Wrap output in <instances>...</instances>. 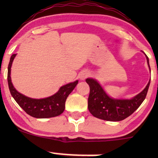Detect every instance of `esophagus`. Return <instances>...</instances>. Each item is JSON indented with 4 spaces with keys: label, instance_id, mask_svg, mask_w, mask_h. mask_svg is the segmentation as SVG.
Masks as SVG:
<instances>
[{
    "label": "esophagus",
    "instance_id": "34e87169",
    "mask_svg": "<svg viewBox=\"0 0 158 158\" xmlns=\"http://www.w3.org/2000/svg\"><path fill=\"white\" fill-rule=\"evenodd\" d=\"M89 76V73L88 72H82V73H81L80 75H79V79H80L81 80H84V79H86Z\"/></svg>",
    "mask_w": 158,
    "mask_h": 158
}]
</instances>
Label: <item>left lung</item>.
Listing matches in <instances>:
<instances>
[{"label": "left lung", "mask_w": 158, "mask_h": 158, "mask_svg": "<svg viewBox=\"0 0 158 158\" xmlns=\"http://www.w3.org/2000/svg\"><path fill=\"white\" fill-rule=\"evenodd\" d=\"M145 56L148 67L151 71L149 59L146 54ZM85 82L89 84L90 88L88 98V109L91 114L94 117L102 120L119 122L130 116L141 106L145 99L151 81L149 80L144 90L130 99L111 98L95 79L88 78L85 79Z\"/></svg>", "instance_id": "1"}]
</instances>
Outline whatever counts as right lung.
Returning <instances> with one entry per match:
<instances>
[{
	"label": "right lung",
	"mask_w": 158,
	"mask_h": 158,
	"mask_svg": "<svg viewBox=\"0 0 158 158\" xmlns=\"http://www.w3.org/2000/svg\"><path fill=\"white\" fill-rule=\"evenodd\" d=\"M17 54H13L10 57L7 69V82L11 95L17 104L28 114L36 118H47L58 116L65 109V102L68 95L75 89L79 81L63 85L58 92L51 96L44 98H32L20 93L13 85L11 82L10 71L13 61Z\"/></svg>",
	"instance_id": "add662e5"
}]
</instances>
